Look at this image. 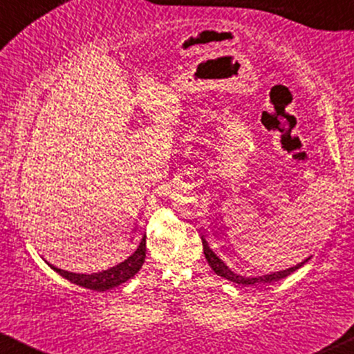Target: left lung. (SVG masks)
Here are the masks:
<instances>
[{
    "label": "left lung",
    "mask_w": 354,
    "mask_h": 354,
    "mask_svg": "<svg viewBox=\"0 0 354 354\" xmlns=\"http://www.w3.org/2000/svg\"><path fill=\"white\" fill-rule=\"evenodd\" d=\"M201 241H203V251H205V258H206V261H208V265L211 266V270H213L218 276H223V278L230 279V281H233V283L243 284V286H250V284H251V286H253V284H271V283H274V281H279V279L286 278V276H290L291 273H295L296 270H299V268H301L304 263H308V259H310V258H306V259H304V261L298 263V265H296V266L288 268V270L274 271V273H270V274H263V276H241V274L234 273V271H231L230 268L226 266V263L223 261V259L219 258V256L214 253L213 250H211L209 245H208V241H206L205 238H201Z\"/></svg>",
    "instance_id": "left-lung-1"
}]
</instances>
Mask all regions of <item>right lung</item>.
Wrapping results in <instances>:
<instances>
[{"mask_svg": "<svg viewBox=\"0 0 354 354\" xmlns=\"http://www.w3.org/2000/svg\"><path fill=\"white\" fill-rule=\"evenodd\" d=\"M146 258V236L141 239V243L138 245L135 250V253L129 254L124 261L118 263V265L108 268V270L98 271V273H73V271H66V270H59V268L53 266L51 263H48V266L51 270H55L56 273L66 278L68 281L78 284V286L88 288V290H95V291H106V290H113V288L120 286L131 279L138 271L141 270Z\"/></svg>", "mask_w": 354, "mask_h": 354, "instance_id": "obj_1", "label": "right lung"}]
</instances>
